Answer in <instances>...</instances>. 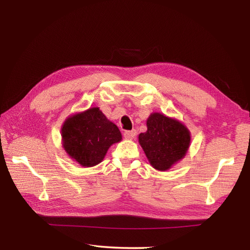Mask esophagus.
Here are the masks:
<instances>
[{"mask_svg": "<svg viewBox=\"0 0 250 250\" xmlns=\"http://www.w3.org/2000/svg\"><path fill=\"white\" fill-rule=\"evenodd\" d=\"M135 135H137V130L132 129V130H127L124 132V138L127 140H132L135 138Z\"/></svg>", "mask_w": 250, "mask_h": 250, "instance_id": "obj_1", "label": "esophagus"}]
</instances>
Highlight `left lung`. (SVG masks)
<instances>
[{
	"label": "left lung",
	"mask_w": 250,
	"mask_h": 250,
	"mask_svg": "<svg viewBox=\"0 0 250 250\" xmlns=\"http://www.w3.org/2000/svg\"><path fill=\"white\" fill-rule=\"evenodd\" d=\"M190 132L178 121L154 112L147 120V131L139 142L152 167L166 171L183 158L190 146Z\"/></svg>",
	"instance_id": "left-lung-1"
}]
</instances>
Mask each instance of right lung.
Returning <instances> with one entry per match:
<instances>
[{
  "label": "right lung",
  "instance_id": "right-lung-1",
  "mask_svg": "<svg viewBox=\"0 0 250 250\" xmlns=\"http://www.w3.org/2000/svg\"><path fill=\"white\" fill-rule=\"evenodd\" d=\"M62 134L66 153L83 167L101 163L112 144L122 140L117 125L98 107L67 119Z\"/></svg>",
  "mask_w": 250,
  "mask_h": 250
}]
</instances>
